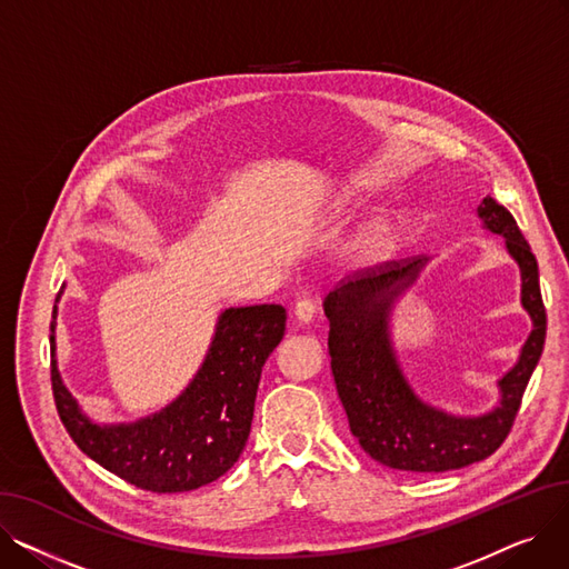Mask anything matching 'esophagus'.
Here are the masks:
<instances>
[{"instance_id":"34e87169","label":"esophagus","mask_w":569,"mask_h":569,"mask_svg":"<svg viewBox=\"0 0 569 569\" xmlns=\"http://www.w3.org/2000/svg\"><path fill=\"white\" fill-rule=\"evenodd\" d=\"M295 320L300 325H309L316 318V305L311 300H300L295 305Z\"/></svg>"}]
</instances>
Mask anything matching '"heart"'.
I'll list each match as a JSON object with an SVG mask.
<instances>
[{"mask_svg":"<svg viewBox=\"0 0 569 569\" xmlns=\"http://www.w3.org/2000/svg\"><path fill=\"white\" fill-rule=\"evenodd\" d=\"M365 247L371 253H382L390 249L392 247V226L387 221H376L365 237Z\"/></svg>","mask_w":569,"mask_h":569,"instance_id":"b5f03b06","label":"heart"}]
</instances>
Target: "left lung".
<instances>
[{
    "instance_id": "8db88e82",
    "label": "left lung",
    "mask_w": 569,
    "mask_h": 569,
    "mask_svg": "<svg viewBox=\"0 0 569 569\" xmlns=\"http://www.w3.org/2000/svg\"><path fill=\"white\" fill-rule=\"evenodd\" d=\"M487 230L505 237L521 269V305L532 332L519 362L500 380V406L480 417L447 415L412 392L390 341V311L397 297L420 277L427 258L392 260L371 272L341 281L325 297L330 320V357L337 392L352 436L378 463L410 472L457 470L491 457L510 433L526 385L540 362L547 311L537 260L515 217L491 196L477 207Z\"/></svg>"
}]
</instances>
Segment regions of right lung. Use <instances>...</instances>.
<instances>
[{
    "mask_svg": "<svg viewBox=\"0 0 569 569\" xmlns=\"http://www.w3.org/2000/svg\"><path fill=\"white\" fill-rule=\"evenodd\" d=\"M54 318L57 305L50 320L52 395L59 420L89 459L152 493L200 489L234 466L251 431L264 360L286 332L281 305L226 309L202 367L182 395L138 422L103 427L80 412L57 371Z\"/></svg>",
    "mask_w": 569,
    "mask_h": 569,
    "instance_id": "right-lung-1",
    "label": "right lung"
}]
</instances>
